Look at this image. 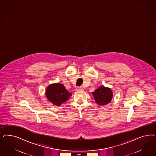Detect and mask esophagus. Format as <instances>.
<instances>
[{
	"label": "esophagus",
	"instance_id": "34e87169",
	"mask_svg": "<svg viewBox=\"0 0 156 156\" xmlns=\"http://www.w3.org/2000/svg\"><path fill=\"white\" fill-rule=\"evenodd\" d=\"M83 90V88L81 87H77V88H76V91H80V90Z\"/></svg>",
	"mask_w": 156,
	"mask_h": 156
}]
</instances>
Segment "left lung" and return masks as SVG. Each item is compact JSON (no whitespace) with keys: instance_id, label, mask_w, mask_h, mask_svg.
Instances as JSON below:
<instances>
[{"instance_id":"left-lung-1","label":"left lung","mask_w":156,"mask_h":156,"mask_svg":"<svg viewBox=\"0 0 156 156\" xmlns=\"http://www.w3.org/2000/svg\"><path fill=\"white\" fill-rule=\"evenodd\" d=\"M92 94L94 96L96 103L101 106H105L110 103L112 99L113 94L110 88L101 86L93 92Z\"/></svg>"}]
</instances>
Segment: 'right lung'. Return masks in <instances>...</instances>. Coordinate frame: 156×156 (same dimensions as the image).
<instances>
[{"label":"right lung","mask_w":156,"mask_h":156,"mask_svg":"<svg viewBox=\"0 0 156 156\" xmlns=\"http://www.w3.org/2000/svg\"><path fill=\"white\" fill-rule=\"evenodd\" d=\"M46 96L53 105L61 106L69 99L72 94L66 90L63 84L60 83L51 84L48 86L46 90Z\"/></svg>","instance_id":"add662e5"}]
</instances>
